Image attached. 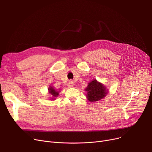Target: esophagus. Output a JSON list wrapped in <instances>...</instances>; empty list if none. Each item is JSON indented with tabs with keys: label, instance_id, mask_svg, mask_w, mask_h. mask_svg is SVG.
Instances as JSON below:
<instances>
[{
	"label": "esophagus",
	"instance_id": "obj_1",
	"mask_svg": "<svg viewBox=\"0 0 152 152\" xmlns=\"http://www.w3.org/2000/svg\"><path fill=\"white\" fill-rule=\"evenodd\" d=\"M68 86L69 87H73L74 86V83L72 81H69V82H68Z\"/></svg>",
	"mask_w": 152,
	"mask_h": 152
}]
</instances>
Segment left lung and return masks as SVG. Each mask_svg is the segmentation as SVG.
<instances>
[{
    "instance_id": "obj_1",
    "label": "left lung",
    "mask_w": 152,
    "mask_h": 152,
    "mask_svg": "<svg viewBox=\"0 0 152 152\" xmlns=\"http://www.w3.org/2000/svg\"><path fill=\"white\" fill-rule=\"evenodd\" d=\"M85 90L87 92L86 97L87 99L91 102L99 101L104 98L107 94L105 86L98 82L96 79L89 83Z\"/></svg>"
}]
</instances>
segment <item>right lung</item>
<instances>
[{"mask_svg":"<svg viewBox=\"0 0 152 152\" xmlns=\"http://www.w3.org/2000/svg\"><path fill=\"white\" fill-rule=\"evenodd\" d=\"M48 90H49V92L50 94V95H52V97H53L52 100H55V97H58L60 91H57L52 86H50L49 87V89H48Z\"/></svg>","mask_w":152,"mask_h":152,"instance_id":"obj_1","label":"right lung"}]
</instances>
